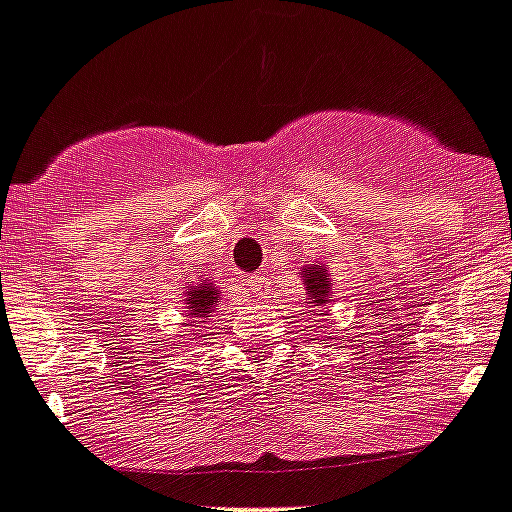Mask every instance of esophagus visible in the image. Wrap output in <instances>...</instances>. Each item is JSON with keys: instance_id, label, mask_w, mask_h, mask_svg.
<instances>
[{"instance_id": "esophagus-1", "label": "esophagus", "mask_w": 512, "mask_h": 512, "mask_svg": "<svg viewBox=\"0 0 512 512\" xmlns=\"http://www.w3.org/2000/svg\"><path fill=\"white\" fill-rule=\"evenodd\" d=\"M244 286H246V291H249V296H251V298L261 296V293L266 291V281H263L261 276H251L249 281L244 283Z\"/></svg>"}]
</instances>
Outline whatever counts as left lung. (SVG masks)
<instances>
[{"label": "left lung", "instance_id": "obj_1", "mask_svg": "<svg viewBox=\"0 0 512 512\" xmlns=\"http://www.w3.org/2000/svg\"><path fill=\"white\" fill-rule=\"evenodd\" d=\"M303 283H306L308 298H311L308 303H313V306H323V303L331 301V283H328L326 278V266L303 268Z\"/></svg>", "mask_w": 512, "mask_h": 512}]
</instances>
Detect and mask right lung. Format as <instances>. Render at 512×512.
I'll return each mask as SVG.
<instances>
[{
    "label": "right lung",
    "instance_id": "obj_1",
    "mask_svg": "<svg viewBox=\"0 0 512 512\" xmlns=\"http://www.w3.org/2000/svg\"><path fill=\"white\" fill-rule=\"evenodd\" d=\"M186 303H189V311H191L189 316L191 318H209V313L214 311V306L219 303V296H216L214 283L201 281L199 286L191 288Z\"/></svg>",
    "mask_w": 512,
    "mask_h": 512
}]
</instances>
